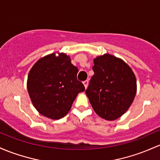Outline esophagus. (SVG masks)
Listing matches in <instances>:
<instances>
[{
	"instance_id": "34e87169",
	"label": "esophagus",
	"mask_w": 160,
	"mask_h": 160,
	"mask_svg": "<svg viewBox=\"0 0 160 160\" xmlns=\"http://www.w3.org/2000/svg\"><path fill=\"white\" fill-rule=\"evenodd\" d=\"M88 83H89L88 80H85V81H83V85H84V87H85L86 89H87V87H88Z\"/></svg>"
}]
</instances>
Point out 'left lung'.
Here are the masks:
<instances>
[{
  "label": "left lung",
  "mask_w": 160,
  "mask_h": 160,
  "mask_svg": "<svg viewBox=\"0 0 160 160\" xmlns=\"http://www.w3.org/2000/svg\"><path fill=\"white\" fill-rule=\"evenodd\" d=\"M94 75L86 90L92 108L102 118L113 121L125 113L137 92V80L131 68L109 54L93 60Z\"/></svg>",
  "instance_id": "8db88e82"
}]
</instances>
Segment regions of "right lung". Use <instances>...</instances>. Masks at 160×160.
<instances>
[{"mask_svg": "<svg viewBox=\"0 0 160 160\" xmlns=\"http://www.w3.org/2000/svg\"><path fill=\"white\" fill-rule=\"evenodd\" d=\"M78 68L64 53H52L38 60L28 75L27 89L32 102L41 115L60 119L70 109L79 92L85 90L77 80Z\"/></svg>", "mask_w": 160, "mask_h": 160, "instance_id": "obj_1", "label": "right lung"}]
</instances>
